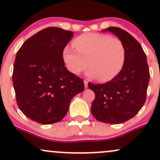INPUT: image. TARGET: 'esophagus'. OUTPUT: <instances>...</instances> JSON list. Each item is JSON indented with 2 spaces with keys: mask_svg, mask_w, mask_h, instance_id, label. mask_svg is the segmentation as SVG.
Listing matches in <instances>:
<instances>
[{
  "mask_svg": "<svg viewBox=\"0 0 160 160\" xmlns=\"http://www.w3.org/2000/svg\"><path fill=\"white\" fill-rule=\"evenodd\" d=\"M84 86H85V88L88 87V81H87V80H84Z\"/></svg>",
  "mask_w": 160,
  "mask_h": 160,
  "instance_id": "esophagus-1",
  "label": "esophagus"
}]
</instances>
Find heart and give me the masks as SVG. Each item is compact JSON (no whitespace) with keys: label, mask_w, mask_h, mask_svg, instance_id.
Instances as JSON below:
<instances>
[{"label":"heart","mask_w":160,"mask_h":160,"mask_svg":"<svg viewBox=\"0 0 160 160\" xmlns=\"http://www.w3.org/2000/svg\"><path fill=\"white\" fill-rule=\"evenodd\" d=\"M75 49L66 46L63 59L66 67L74 74H79L89 66L87 75L99 81H109L123 68L126 49L120 39L107 34L89 33L73 41Z\"/></svg>","instance_id":"obj_1"}]
</instances>
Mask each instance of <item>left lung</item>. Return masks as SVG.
Instances as JSON below:
<instances>
[{"mask_svg": "<svg viewBox=\"0 0 160 160\" xmlns=\"http://www.w3.org/2000/svg\"><path fill=\"white\" fill-rule=\"evenodd\" d=\"M104 31L113 33L122 40L126 47V60L120 74L111 81L88 83L95 94L91 112L97 120L120 124L135 117L144 104L150 71L146 54L131 34L117 27Z\"/></svg>", "mask_w": 160, "mask_h": 160, "instance_id": "1", "label": "left lung"}]
</instances>
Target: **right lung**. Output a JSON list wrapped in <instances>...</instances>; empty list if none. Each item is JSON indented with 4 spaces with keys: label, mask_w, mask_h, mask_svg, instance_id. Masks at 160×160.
I'll return each mask as SVG.
<instances>
[{
    "label": "right lung",
    "mask_w": 160,
    "mask_h": 160,
    "mask_svg": "<svg viewBox=\"0 0 160 160\" xmlns=\"http://www.w3.org/2000/svg\"><path fill=\"white\" fill-rule=\"evenodd\" d=\"M73 34L47 28L25 40L16 53L12 82L17 105L38 123L61 121L73 97L84 89L83 80L68 71L63 59Z\"/></svg>",
    "instance_id": "1"
}]
</instances>
